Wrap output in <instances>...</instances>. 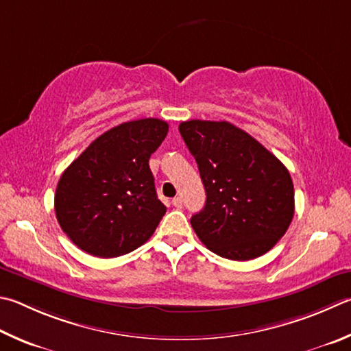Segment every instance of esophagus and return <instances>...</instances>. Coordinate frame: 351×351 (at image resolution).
Instances as JSON below:
<instances>
[{
	"label": "esophagus",
	"instance_id": "1",
	"mask_svg": "<svg viewBox=\"0 0 351 351\" xmlns=\"http://www.w3.org/2000/svg\"><path fill=\"white\" fill-rule=\"evenodd\" d=\"M171 204H173L176 208H181L182 207V199H181L180 196H175L173 199H171Z\"/></svg>",
	"mask_w": 351,
	"mask_h": 351
}]
</instances>
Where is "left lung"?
Masks as SVG:
<instances>
[{"label":"left lung","instance_id":"obj_1","mask_svg":"<svg viewBox=\"0 0 351 351\" xmlns=\"http://www.w3.org/2000/svg\"><path fill=\"white\" fill-rule=\"evenodd\" d=\"M180 133L207 195L206 206L190 219L197 238L232 261L269 252L295 213V189L285 165L227 121H184Z\"/></svg>","mask_w":351,"mask_h":351}]
</instances>
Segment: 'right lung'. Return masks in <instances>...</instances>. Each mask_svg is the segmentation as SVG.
<instances>
[{
    "label": "right lung",
    "instance_id": "right-lung-1",
    "mask_svg": "<svg viewBox=\"0 0 351 351\" xmlns=\"http://www.w3.org/2000/svg\"><path fill=\"white\" fill-rule=\"evenodd\" d=\"M156 118L123 123L98 136L62 171L56 219L70 241L98 258H117L147 241L165 213L149 167L167 136Z\"/></svg>",
    "mask_w": 351,
    "mask_h": 351
}]
</instances>
